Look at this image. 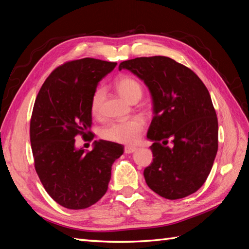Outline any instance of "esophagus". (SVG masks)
<instances>
[{
  "label": "esophagus",
  "instance_id": "1",
  "mask_svg": "<svg viewBox=\"0 0 249 249\" xmlns=\"http://www.w3.org/2000/svg\"><path fill=\"white\" fill-rule=\"evenodd\" d=\"M136 150H137V147H136V146H129V145H127V146H125L124 152L126 153V154H130V153L135 152Z\"/></svg>",
  "mask_w": 249,
  "mask_h": 249
}]
</instances>
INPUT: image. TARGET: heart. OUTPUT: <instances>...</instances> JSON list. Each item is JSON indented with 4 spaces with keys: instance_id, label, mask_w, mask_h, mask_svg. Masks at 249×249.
<instances>
[{
    "instance_id": "obj_1",
    "label": "heart",
    "mask_w": 249,
    "mask_h": 249,
    "mask_svg": "<svg viewBox=\"0 0 249 249\" xmlns=\"http://www.w3.org/2000/svg\"><path fill=\"white\" fill-rule=\"evenodd\" d=\"M115 88L124 99L128 103H134L142 97V88L135 79L124 76L118 79L115 82ZM105 97V89L98 88L94 91L91 97V112L95 118H99L102 114V107ZM144 120L141 118H133L126 121L113 122L100 130V137L103 139L118 142V143L130 144L139 139V137L144 128Z\"/></svg>"
}]
</instances>
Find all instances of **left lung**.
Masks as SVG:
<instances>
[{
    "mask_svg": "<svg viewBox=\"0 0 249 249\" xmlns=\"http://www.w3.org/2000/svg\"><path fill=\"white\" fill-rule=\"evenodd\" d=\"M119 70L133 72L152 96L154 116L146 137L153 141V162L143 172L147 186L170 200L196 193L218 149V122L208 89L192 70L167 56L136 57L122 62Z\"/></svg>",
    "mask_w": 249,
    "mask_h": 249,
    "instance_id": "left-lung-1",
    "label": "left lung"
}]
</instances>
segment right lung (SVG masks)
Returning <instances> with one entry per match:
<instances>
[{
	"instance_id": "1",
	"label": "right lung",
	"mask_w": 249,
	"mask_h": 249,
	"mask_svg": "<svg viewBox=\"0 0 249 249\" xmlns=\"http://www.w3.org/2000/svg\"><path fill=\"white\" fill-rule=\"evenodd\" d=\"M116 63L86 59L67 62L46 79L37 95L30 125L35 170L56 203L82 210L108 189L111 167L123 154L114 142L94 141L93 150L76 147V136L93 139L91 97Z\"/></svg>"
}]
</instances>
